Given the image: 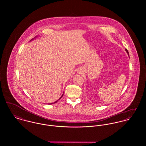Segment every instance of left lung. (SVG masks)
Here are the masks:
<instances>
[{
	"label": "left lung",
	"mask_w": 146,
	"mask_h": 146,
	"mask_svg": "<svg viewBox=\"0 0 146 146\" xmlns=\"http://www.w3.org/2000/svg\"><path fill=\"white\" fill-rule=\"evenodd\" d=\"M125 51L127 52V54H128V56H129V52H128V50L126 49H125Z\"/></svg>",
	"instance_id": "obj_1"
}]
</instances>
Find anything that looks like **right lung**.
<instances>
[{
    "instance_id": "right-lung-1",
    "label": "right lung",
    "mask_w": 146,
    "mask_h": 146,
    "mask_svg": "<svg viewBox=\"0 0 146 146\" xmlns=\"http://www.w3.org/2000/svg\"><path fill=\"white\" fill-rule=\"evenodd\" d=\"M33 39H32V40H33ZM63 96V94L62 95V96H61V97H60V99H61V98H62V97ZM60 99H58V100H57V101H56V102H54V103H52V104H55V103H56V102H58V100H60Z\"/></svg>"
}]
</instances>
